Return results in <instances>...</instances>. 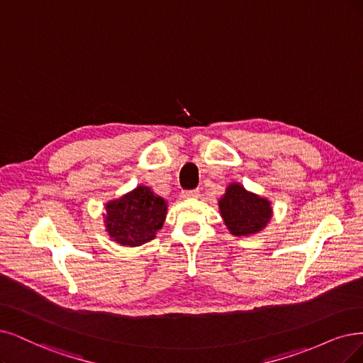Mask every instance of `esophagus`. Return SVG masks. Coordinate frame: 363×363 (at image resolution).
I'll use <instances>...</instances> for the list:
<instances>
[{
	"mask_svg": "<svg viewBox=\"0 0 363 363\" xmlns=\"http://www.w3.org/2000/svg\"><path fill=\"white\" fill-rule=\"evenodd\" d=\"M199 197V190H184L182 199H196Z\"/></svg>",
	"mask_w": 363,
	"mask_h": 363,
	"instance_id": "obj_1",
	"label": "esophagus"
}]
</instances>
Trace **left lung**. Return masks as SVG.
Wrapping results in <instances>:
<instances>
[{"instance_id": "obj_1", "label": "left lung", "mask_w": 363, "mask_h": 363, "mask_svg": "<svg viewBox=\"0 0 363 363\" xmlns=\"http://www.w3.org/2000/svg\"><path fill=\"white\" fill-rule=\"evenodd\" d=\"M218 206L227 229L235 236L260 232L272 217L269 200L247 191L240 184L227 186Z\"/></svg>"}]
</instances>
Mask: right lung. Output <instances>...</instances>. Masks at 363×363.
<instances>
[{
    "instance_id": "add662e5",
    "label": "right lung",
    "mask_w": 363,
    "mask_h": 363,
    "mask_svg": "<svg viewBox=\"0 0 363 363\" xmlns=\"http://www.w3.org/2000/svg\"><path fill=\"white\" fill-rule=\"evenodd\" d=\"M166 213L164 199L155 196L150 186L139 185L106 205V230L116 244L139 247L155 238Z\"/></svg>"
}]
</instances>
